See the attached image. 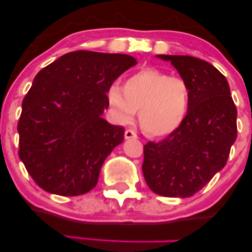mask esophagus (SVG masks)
I'll return each instance as SVG.
<instances>
[{
    "mask_svg": "<svg viewBox=\"0 0 252 252\" xmlns=\"http://www.w3.org/2000/svg\"><path fill=\"white\" fill-rule=\"evenodd\" d=\"M124 137L126 138H137V134L131 129H126L124 132Z\"/></svg>",
    "mask_w": 252,
    "mask_h": 252,
    "instance_id": "34e87169",
    "label": "esophagus"
}]
</instances>
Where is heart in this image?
<instances>
[{
  "label": "heart",
  "instance_id": "b5f03b06",
  "mask_svg": "<svg viewBox=\"0 0 252 252\" xmlns=\"http://www.w3.org/2000/svg\"><path fill=\"white\" fill-rule=\"evenodd\" d=\"M106 98L118 122L129 123L140 110L138 122L143 131L162 137L184 123L190 104V88L184 78L144 68L126 78L123 89L112 84Z\"/></svg>",
  "mask_w": 252,
  "mask_h": 252
}]
</instances>
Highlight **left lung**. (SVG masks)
Here are the masks:
<instances>
[{
    "label": "left lung",
    "instance_id": "8db88e82",
    "mask_svg": "<svg viewBox=\"0 0 252 252\" xmlns=\"http://www.w3.org/2000/svg\"><path fill=\"white\" fill-rule=\"evenodd\" d=\"M158 57L189 83L190 104L174 132L143 147V175L156 194L189 198L226 164L237 137V109L226 78L210 63L189 56Z\"/></svg>",
    "mask_w": 252,
    "mask_h": 252
}]
</instances>
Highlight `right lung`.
I'll return each instance as SVG.
<instances>
[{
  "instance_id": "obj_1",
  "label": "right lung",
  "mask_w": 252,
  "mask_h": 252,
  "mask_svg": "<svg viewBox=\"0 0 252 252\" xmlns=\"http://www.w3.org/2000/svg\"><path fill=\"white\" fill-rule=\"evenodd\" d=\"M126 54L76 51L43 67L22 100L19 156L46 192L85 194L104 160L123 142L124 128L102 118L106 91L136 65Z\"/></svg>"
}]
</instances>
